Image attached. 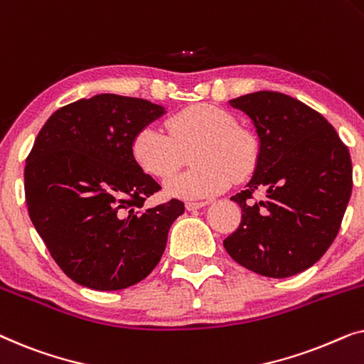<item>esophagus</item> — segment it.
Here are the masks:
<instances>
[{
  "label": "esophagus",
  "instance_id": "obj_1",
  "mask_svg": "<svg viewBox=\"0 0 364 364\" xmlns=\"http://www.w3.org/2000/svg\"><path fill=\"white\" fill-rule=\"evenodd\" d=\"M208 205V202H187L186 203V208L188 212H193V210H198V208Z\"/></svg>",
  "mask_w": 364,
  "mask_h": 364
}]
</instances>
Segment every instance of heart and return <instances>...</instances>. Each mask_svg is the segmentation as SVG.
Segmentation results:
<instances>
[{
    "mask_svg": "<svg viewBox=\"0 0 364 364\" xmlns=\"http://www.w3.org/2000/svg\"><path fill=\"white\" fill-rule=\"evenodd\" d=\"M167 134L144 126L132 136L131 156L142 172L167 181L192 150L194 166L166 183L171 197L205 198L230 187L233 178L243 181L255 171L258 141L250 131L238 127L237 117L212 104H196L167 119Z\"/></svg>",
    "mask_w": 364,
    "mask_h": 364,
    "instance_id": "1",
    "label": "heart"
}]
</instances>
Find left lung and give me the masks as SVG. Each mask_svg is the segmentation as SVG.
<instances>
[{
  "instance_id": "left-lung-1",
  "label": "left lung",
  "mask_w": 364,
  "mask_h": 364,
  "mask_svg": "<svg viewBox=\"0 0 364 364\" xmlns=\"http://www.w3.org/2000/svg\"><path fill=\"white\" fill-rule=\"evenodd\" d=\"M230 106L255 124L260 154L247 188L230 198L242 220L223 247L258 275H296L315 265L340 232L353 188L350 151L320 112L287 94L258 91ZM258 190L266 192L262 201Z\"/></svg>"
}]
</instances>
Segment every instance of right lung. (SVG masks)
<instances>
[{
	"instance_id": "right-lung-1",
	"label": "right lung",
	"mask_w": 364,
	"mask_h": 364,
	"mask_svg": "<svg viewBox=\"0 0 364 364\" xmlns=\"http://www.w3.org/2000/svg\"><path fill=\"white\" fill-rule=\"evenodd\" d=\"M162 114L146 99L97 94L58 109L34 141L24 167L29 218L79 285L111 291L144 280L186 210L177 198L142 208L161 186L134 162L131 141Z\"/></svg>"
}]
</instances>
